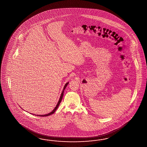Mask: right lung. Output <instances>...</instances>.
<instances>
[{
	"label": "right lung",
	"instance_id": "obj_1",
	"mask_svg": "<svg viewBox=\"0 0 147 147\" xmlns=\"http://www.w3.org/2000/svg\"><path fill=\"white\" fill-rule=\"evenodd\" d=\"M68 83L69 82H67L65 85V86H64V87H63V90H62V93L61 94V96H60V98H59V101H58V103H57V106H56V107L54 108V109L52 111H51V113H49V114H45V115H38V116H48L51 115H52V114H53L54 113L55 111L57 109V108H58V107H59V105H60V103L61 102V100H62V97H63V92H64V90L66 88V87H67V85L68 84Z\"/></svg>",
	"mask_w": 147,
	"mask_h": 147
}]
</instances>
